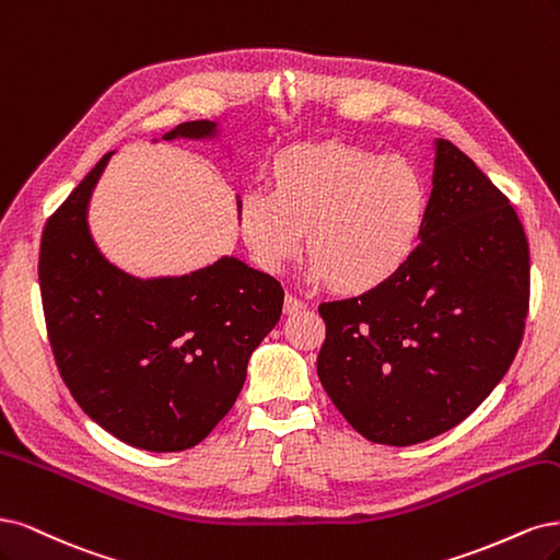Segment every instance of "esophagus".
Masks as SVG:
<instances>
[{
	"label": "esophagus",
	"mask_w": 560,
	"mask_h": 560,
	"mask_svg": "<svg viewBox=\"0 0 560 560\" xmlns=\"http://www.w3.org/2000/svg\"><path fill=\"white\" fill-rule=\"evenodd\" d=\"M304 302L302 300H298L295 295H291V293H285V298H283V314H298V312H302L304 310Z\"/></svg>",
	"instance_id": "esophagus-1"
}]
</instances>
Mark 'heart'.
I'll return each mask as SVG.
<instances>
[{"mask_svg":"<svg viewBox=\"0 0 560 560\" xmlns=\"http://www.w3.org/2000/svg\"><path fill=\"white\" fill-rule=\"evenodd\" d=\"M267 178L269 190L237 202L242 242L262 272L293 262L304 232L312 279L345 298L382 291L417 256L430 209L417 162L332 139L279 151Z\"/></svg>","mask_w":560,"mask_h":560,"instance_id":"b5f03b06","label":"heart"}]
</instances>
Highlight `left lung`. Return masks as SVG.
I'll return each mask as SVG.
<instances>
[{
  "mask_svg": "<svg viewBox=\"0 0 560 560\" xmlns=\"http://www.w3.org/2000/svg\"><path fill=\"white\" fill-rule=\"evenodd\" d=\"M528 306L530 250L510 197L438 141L417 256L382 291L318 304V378L370 442H425L470 417L508 374Z\"/></svg>",
  "mask_w": 560,
  "mask_h": 560,
  "instance_id": "1",
  "label": "left lung"
}]
</instances>
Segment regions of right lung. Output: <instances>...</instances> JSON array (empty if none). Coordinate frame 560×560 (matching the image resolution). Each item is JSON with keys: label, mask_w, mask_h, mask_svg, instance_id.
Here are the masks:
<instances>
[{"label": "right lung", "mask_w": 560, "mask_h": 560, "mask_svg": "<svg viewBox=\"0 0 560 560\" xmlns=\"http://www.w3.org/2000/svg\"><path fill=\"white\" fill-rule=\"evenodd\" d=\"M211 132L213 122L192 120L165 139ZM109 158L46 221L39 285L48 341L90 419L130 446L184 451L237 400L250 353L281 316L283 288L237 258L153 281L106 262L85 209Z\"/></svg>", "instance_id": "obj_1"}]
</instances>
